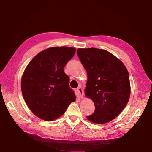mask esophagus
<instances>
[{"label": "esophagus", "instance_id": "34e87169", "mask_svg": "<svg viewBox=\"0 0 152 152\" xmlns=\"http://www.w3.org/2000/svg\"><path fill=\"white\" fill-rule=\"evenodd\" d=\"M77 91H78V92L79 93V95L80 96L81 98L83 97V95H84V93H83V89L82 88V87L80 86L79 87H78V88H77Z\"/></svg>", "mask_w": 152, "mask_h": 152}]
</instances>
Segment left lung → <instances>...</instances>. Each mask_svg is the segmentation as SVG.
I'll list each match as a JSON object with an SVG mask.
<instances>
[{
  "mask_svg": "<svg viewBox=\"0 0 152 152\" xmlns=\"http://www.w3.org/2000/svg\"><path fill=\"white\" fill-rule=\"evenodd\" d=\"M78 56L88 76L86 95L94 102V112L86 118L103 124L119 115L130 96L129 73L124 64L101 49H78Z\"/></svg>",
  "mask_w": 152,
  "mask_h": 152,
  "instance_id": "obj_1",
  "label": "left lung"
}]
</instances>
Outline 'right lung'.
<instances>
[{
	"instance_id": "obj_1",
	"label": "right lung",
	"mask_w": 152,
	"mask_h": 152,
	"mask_svg": "<svg viewBox=\"0 0 152 152\" xmlns=\"http://www.w3.org/2000/svg\"><path fill=\"white\" fill-rule=\"evenodd\" d=\"M75 48L53 47L36 55L21 80V91L33 114L45 121L61 116L76 96L64 68L75 54Z\"/></svg>"
}]
</instances>
